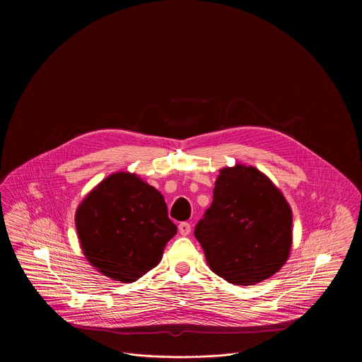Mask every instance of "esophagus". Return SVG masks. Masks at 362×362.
<instances>
[{"mask_svg":"<svg viewBox=\"0 0 362 362\" xmlns=\"http://www.w3.org/2000/svg\"><path fill=\"white\" fill-rule=\"evenodd\" d=\"M178 230H180V234H181V235H188V234L191 233V224L187 223V221H182V223H180V226H178Z\"/></svg>","mask_w":362,"mask_h":362,"instance_id":"34e87169","label":"esophagus"}]
</instances>
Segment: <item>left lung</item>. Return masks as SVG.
<instances>
[{
  "label": "left lung",
  "instance_id": "obj_1",
  "mask_svg": "<svg viewBox=\"0 0 362 362\" xmlns=\"http://www.w3.org/2000/svg\"><path fill=\"white\" fill-rule=\"evenodd\" d=\"M195 237L213 273L235 286H254L290 257L293 211L267 175L238 163L220 168Z\"/></svg>",
  "mask_w": 362,
  "mask_h": 362
}]
</instances>
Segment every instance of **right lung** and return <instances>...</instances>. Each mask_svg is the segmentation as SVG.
Segmentation results:
<instances>
[{"label": "right lung", "mask_w": 362, "mask_h": 362, "mask_svg": "<svg viewBox=\"0 0 362 362\" xmlns=\"http://www.w3.org/2000/svg\"><path fill=\"white\" fill-rule=\"evenodd\" d=\"M75 226L88 262L121 283H134L156 267L177 234L164 197L127 171L105 177L85 197Z\"/></svg>", "instance_id": "add662e5"}]
</instances>
